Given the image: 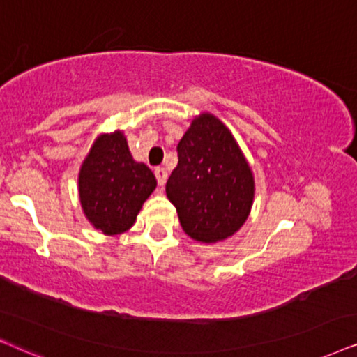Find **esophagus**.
Returning <instances> with one entry per match:
<instances>
[{"label":"esophagus","mask_w":357,"mask_h":357,"mask_svg":"<svg viewBox=\"0 0 357 357\" xmlns=\"http://www.w3.org/2000/svg\"><path fill=\"white\" fill-rule=\"evenodd\" d=\"M155 176H156V181H158V186L163 188L165 183H166V178H168V173H166L165 168H156L155 169Z\"/></svg>","instance_id":"1"}]
</instances>
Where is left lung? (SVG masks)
Here are the masks:
<instances>
[{
  "mask_svg": "<svg viewBox=\"0 0 357 357\" xmlns=\"http://www.w3.org/2000/svg\"><path fill=\"white\" fill-rule=\"evenodd\" d=\"M178 166L166 196L184 234L218 243L243 227L255 199V174L234 134L217 116L201 112L178 144Z\"/></svg>",
  "mask_w": 357,
  "mask_h": 357,
  "instance_id": "left-lung-1",
  "label": "left lung"
}]
</instances>
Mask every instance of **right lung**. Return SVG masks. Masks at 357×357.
Wrapping results in <instances>:
<instances>
[{
	"instance_id": "obj_1",
	"label": "right lung",
	"mask_w": 357,
	"mask_h": 357,
	"mask_svg": "<svg viewBox=\"0 0 357 357\" xmlns=\"http://www.w3.org/2000/svg\"><path fill=\"white\" fill-rule=\"evenodd\" d=\"M155 188L153 171L134 160L123 130L98 135L78 173L84 217L107 236L132 228Z\"/></svg>"
}]
</instances>
